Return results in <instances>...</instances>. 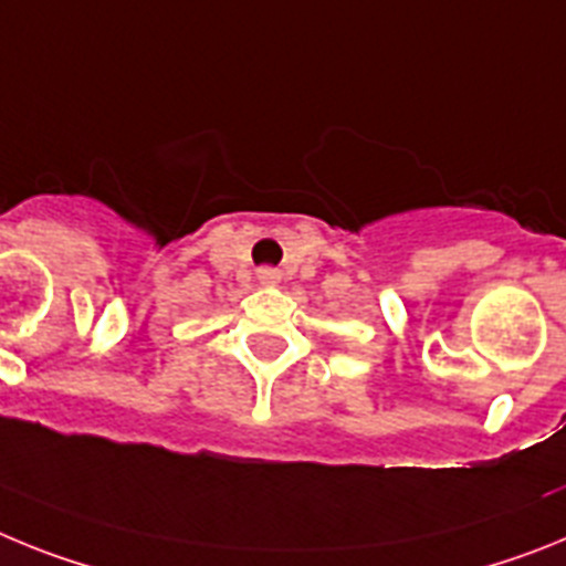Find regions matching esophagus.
<instances>
[{
  "instance_id": "obj_1",
  "label": "esophagus",
  "mask_w": 566,
  "mask_h": 566,
  "mask_svg": "<svg viewBox=\"0 0 566 566\" xmlns=\"http://www.w3.org/2000/svg\"><path fill=\"white\" fill-rule=\"evenodd\" d=\"M259 282L276 284L279 282V270L276 268H259Z\"/></svg>"
}]
</instances>
